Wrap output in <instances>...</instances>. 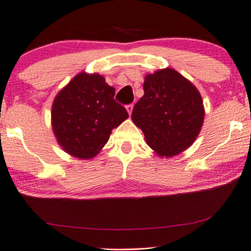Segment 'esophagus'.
<instances>
[{"label":"esophagus","mask_w":251,"mask_h":251,"mask_svg":"<svg viewBox=\"0 0 251 251\" xmlns=\"http://www.w3.org/2000/svg\"><path fill=\"white\" fill-rule=\"evenodd\" d=\"M126 109H127V111H128V115H129V116L132 115V111H133V103L127 104V106H126Z\"/></svg>","instance_id":"34e87169"}]
</instances>
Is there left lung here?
<instances>
[{
  "mask_svg": "<svg viewBox=\"0 0 251 251\" xmlns=\"http://www.w3.org/2000/svg\"><path fill=\"white\" fill-rule=\"evenodd\" d=\"M143 89L144 96L133 108L134 124L159 155L179 154L193 144L203 125L200 92L173 69L148 74Z\"/></svg>",
  "mask_w": 251,
  "mask_h": 251,
  "instance_id": "left-lung-1",
  "label": "left lung"
}]
</instances>
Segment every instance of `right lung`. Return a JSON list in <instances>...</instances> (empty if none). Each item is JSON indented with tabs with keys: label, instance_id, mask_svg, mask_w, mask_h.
I'll return each mask as SVG.
<instances>
[{
	"label": "right lung",
	"instance_id": "obj_1",
	"mask_svg": "<svg viewBox=\"0 0 251 251\" xmlns=\"http://www.w3.org/2000/svg\"><path fill=\"white\" fill-rule=\"evenodd\" d=\"M115 88L99 74L80 73L56 96L51 125L58 143L80 159L97 155L111 130L128 118L124 106L114 99Z\"/></svg>",
	"mask_w": 251,
	"mask_h": 251
}]
</instances>
